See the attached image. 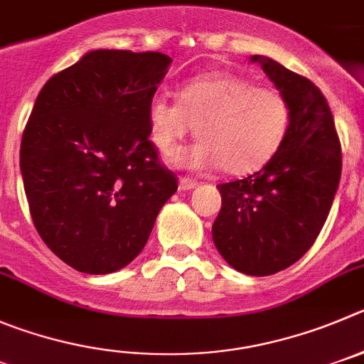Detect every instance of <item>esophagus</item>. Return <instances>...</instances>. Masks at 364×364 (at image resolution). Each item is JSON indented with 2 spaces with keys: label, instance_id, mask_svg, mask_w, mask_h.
Masks as SVG:
<instances>
[{
  "label": "esophagus",
  "instance_id": "obj_1",
  "mask_svg": "<svg viewBox=\"0 0 364 364\" xmlns=\"http://www.w3.org/2000/svg\"><path fill=\"white\" fill-rule=\"evenodd\" d=\"M196 186H198V183L193 181V179H190V178H181V179H179V190H183V192H185V190L196 188Z\"/></svg>",
  "mask_w": 364,
  "mask_h": 364
}]
</instances>
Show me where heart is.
Wrapping results in <instances>:
<instances>
[{
  "instance_id": "1",
  "label": "heart",
  "mask_w": 364,
  "mask_h": 364,
  "mask_svg": "<svg viewBox=\"0 0 364 364\" xmlns=\"http://www.w3.org/2000/svg\"><path fill=\"white\" fill-rule=\"evenodd\" d=\"M289 105L271 87L230 73H206L179 90V102L156 95L147 105L151 140L163 156L178 151L196 127L201 140L172 163L188 171L223 166L235 176L266 165L289 129Z\"/></svg>"
}]
</instances>
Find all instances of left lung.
<instances>
[{"label": "left lung", "instance_id": "obj_1", "mask_svg": "<svg viewBox=\"0 0 364 364\" xmlns=\"http://www.w3.org/2000/svg\"><path fill=\"white\" fill-rule=\"evenodd\" d=\"M289 105V129L259 172L219 185L212 226L223 259L267 277L300 260L320 235L341 178V145L331 107L314 84L277 60L253 55Z\"/></svg>", "mask_w": 364, "mask_h": 364}]
</instances>
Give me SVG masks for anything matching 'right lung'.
Instances as JSON below:
<instances>
[{"mask_svg":"<svg viewBox=\"0 0 364 364\" xmlns=\"http://www.w3.org/2000/svg\"><path fill=\"white\" fill-rule=\"evenodd\" d=\"M171 63L159 52L93 50L37 95L19 152L23 185L41 239L80 273L132 262L178 190L147 122Z\"/></svg>","mask_w":364,"mask_h":364,"instance_id":"add662e5","label":"right lung"}]
</instances>
